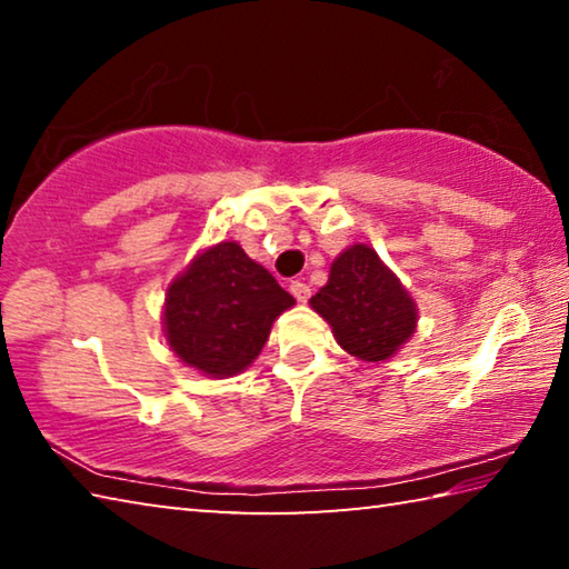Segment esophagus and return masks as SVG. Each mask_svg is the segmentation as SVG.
Returning <instances> with one entry per match:
<instances>
[{"label":"esophagus","mask_w":569,"mask_h":569,"mask_svg":"<svg viewBox=\"0 0 569 569\" xmlns=\"http://www.w3.org/2000/svg\"><path fill=\"white\" fill-rule=\"evenodd\" d=\"M288 288H291V293H293L296 301L306 303L308 298H311V286L303 283V281H291V286H288Z\"/></svg>","instance_id":"1"}]
</instances>
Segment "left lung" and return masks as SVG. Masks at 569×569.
Masks as SVG:
<instances>
[{
  "instance_id": "8db88e82",
  "label": "left lung",
  "mask_w": 569,
  "mask_h": 569,
  "mask_svg": "<svg viewBox=\"0 0 569 569\" xmlns=\"http://www.w3.org/2000/svg\"><path fill=\"white\" fill-rule=\"evenodd\" d=\"M343 351L387 361L417 331V303L377 250L356 243L331 263L329 283L311 298Z\"/></svg>"
}]
</instances>
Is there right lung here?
I'll use <instances>...</instances> for the list:
<instances>
[{"mask_svg": "<svg viewBox=\"0 0 569 569\" xmlns=\"http://www.w3.org/2000/svg\"><path fill=\"white\" fill-rule=\"evenodd\" d=\"M293 303L236 240H223L168 286L162 329L180 361L226 379L253 363L273 321Z\"/></svg>", "mask_w": 569, "mask_h": 569, "instance_id": "add662e5", "label": "right lung"}]
</instances>
